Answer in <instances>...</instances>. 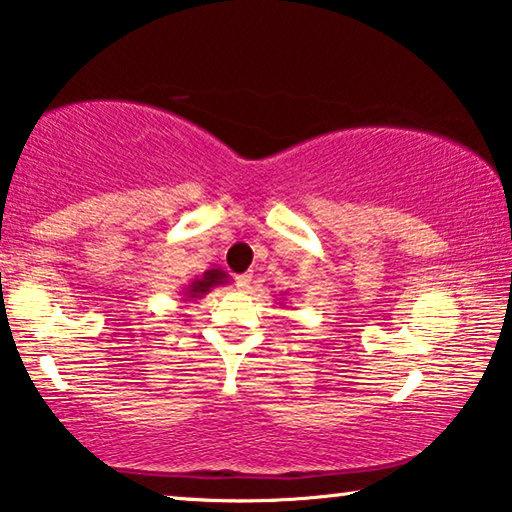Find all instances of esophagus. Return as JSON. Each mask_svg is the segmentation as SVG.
<instances>
[{
  "instance_id": "obj_1",
  "label": "esophagus",
  "mask_w": 512,
  "mask_h": 512,
  "mask_svg": "<svg viewBox=\"0 0 512 512\" xmlns=\"http://www.w3.org/2000/svg\"><path fill=\"white\" fill-rule=\"evenodd\" d=\"M250 285H253V273H241V276H236V287L243 289H250Z\"/></svg>"
}]
</instances>
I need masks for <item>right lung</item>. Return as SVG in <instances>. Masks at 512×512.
Listing matches in <instances>:
<instances>
[{"instance_id":"1","label":"right lung","mask_w":512,"mask_h":512,"mask_svg":"<svg viewBox=\"0 0 512 512\" xmlns=\"http://www.w3.org/2000/svg\"><path fill=\"white\" fill-rule=\"evenodd\" d=\"M227 282H230V276H227L223 269H209V271H204L200 278L190 280L188 285L181 289V296H183V301L202 299V296L209 294L213 287L227 285Z\"/></svg>"}]
</instances>
